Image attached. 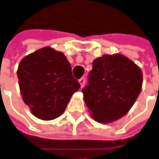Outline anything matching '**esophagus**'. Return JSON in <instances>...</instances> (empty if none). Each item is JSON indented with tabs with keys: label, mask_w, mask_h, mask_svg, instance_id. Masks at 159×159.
I'll return each mask as SVG.
<instances>
[{
	"label": "esophagus",
	"mask_w": 159,
	"mask_h": 159,
	"mask_svg": "<svg viewBox=\"0 0 159 159\" xmlns=\"http://www.w3.org/2000/svg\"><path fill=\"white\" fill-rule=\"evenodd\" d=\"M84 83H85V78L84 77H82V78H80L79 79V84L81 85V87H83L84 85Z\"/></svg>",
	"instance_id": "1"
}]
</instances>
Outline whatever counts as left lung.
Masks as SVG:
<instances>
[{"instance_id":"obj_1","label":"left lung","mask_w":159,"mask_h":159,"mask_svg":"<svg viewBox=\"0 0 159 159\" xmlns=\"http://www.w3.org/2000/svg\"><path fill=\"white\" fill-rule=\"evenodd\" d=\"M142 84L143 73L133 61L120 54H107L94 60L82 92L94 120L107 123L129 112Z\"/></svg>"}]
</instances>
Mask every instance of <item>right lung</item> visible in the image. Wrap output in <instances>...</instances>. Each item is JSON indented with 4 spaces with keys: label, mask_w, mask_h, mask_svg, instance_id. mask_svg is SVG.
Segmentation results:
<instances>
[{
    "label": "right lung",
    "mask_w": 159,
    "mask_h": 159,
    "mask_svg": "<svg viewBox=\"0 0 159 159\" xmlns=\"http://www.w3.org/2000/svg\"><path fill=\"white\" fill-rule=\"evenodd\" d=\"M21 94L36 117L49 120L61 115L80 84L62 52L44 47L25 57L17 69Z\"/></svg>",
    "instance_id": "right-lung-1"
}]
</instances>
